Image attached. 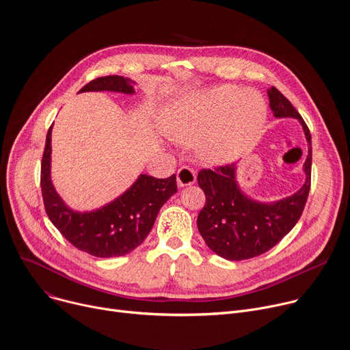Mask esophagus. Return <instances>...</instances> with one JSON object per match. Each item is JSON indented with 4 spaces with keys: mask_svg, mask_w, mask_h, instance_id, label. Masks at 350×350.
<instances>
[{
    "mask_svg": "<svg viewBox=\"0 0 350 350\" xmlns=\"http://www.w3.org/2000/svg\"><path fill=\"white\" fill-rule=\"evenodd\" d=\"M197 181V173L187 166L178 169L177 172V185L178 187H187L193 185Z\"/></svg>",
    "mask_w": 350,
    "mask_h": 350,
    "instance_id": "34e87169",
    "label": "esophagus"
}]
</instances>
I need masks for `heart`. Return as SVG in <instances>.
<instances>
[{
    "label": "heart",
    "mask_w": 350,
    "mask_h": 350,
    "mask_svg": "<svg viewBox=\"0 0 350 350\" xmlns=\"http://www.w3.org/2000/svg\"><path fill=\"white\" fill-rule=\"evenodd\" d=\"M267 114L260 94L224 85L172 103L166 111V131L177 142L197 144L202 162L225 165L257 138Z\"/></svg>",
    "instance_id": "1"
}]
</instances>
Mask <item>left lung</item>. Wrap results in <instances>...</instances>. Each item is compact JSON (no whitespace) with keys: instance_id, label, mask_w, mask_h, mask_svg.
<instances>
[{"instance_id":"obj_1","label":"left lung","mask_w":350,"mask_h":350,"mask_svg":"<svg viewBox=\"0 0 350 350\" xmlns=\"http://www.w3.org/2000/svg\"><path fill=\"white\" fill-rule=\"evenodd\" d=\"M269 106L276 118H297L308 144L303 170L306 181L297 193L275 202H260L245 196L237 183V166H219L198 173V185L206 202L197 226L206 245L221 258L241 261L271 250L300 219L311 184V134L301 116L275 88L268 89Z\"/></svg>"}]
</instances>
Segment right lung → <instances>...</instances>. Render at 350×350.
Wrapping results in <instances>:
<instances>
[{
	"label": "right lung",
	"instance_id": "right-lung-1",
	"mask_svg": "<svg viewBox=\"0 0 350 350\" xmlns=\"http://www.w3.org/2000/svg\"><path fill=\"white\" fill-rule=\"evenodd\" d=\"M134 81L120 75L100 77L86 83L82 92H120L134 94ZM51 130L46 137L40 187L51 224L72 245L99 258L121 257L135 250L153 228L165 202L177 193L176 174L154 178L139 174L135 183L102 208L89 212L71 209L57 194L51 181Z\"/></svg>",
	"mask_w": 350,
	"mask_h": 350
}]
</instances>
